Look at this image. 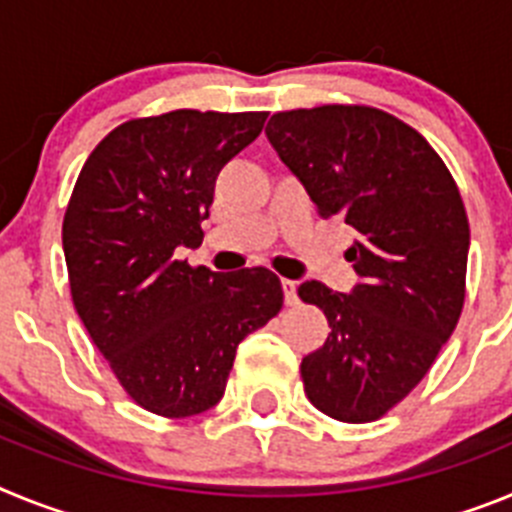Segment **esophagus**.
Masks as SVG:
<instances>
[{
	"mask_svg": "<svg viewBox=\"0 0 512 512\" xmlns=\"http://www.w3.org/2000/svg\"><path fill=\"white\" fill-rule=\"evenodd\" d=\"M282 289H284V300H287V305H295V302H297V282H295V279H282Z\"/></svg>",
	"mask_w": 512,
	"mask_h": 512,
	"instance_id": "1",
	"label": "esophagus"
}]
</instances>
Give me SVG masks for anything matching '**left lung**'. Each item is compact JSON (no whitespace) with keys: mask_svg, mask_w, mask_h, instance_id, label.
Instances as JSON below:
<instances>
[{"mask_svg":"<svg viewBox=\"0 0 512 512\" xmlns=\"http://www.w3.org/2000/svg\"><path fill=\"white\" fill-rule=\"evenodd\" d=\"M266 138L323 217L351 228V292L302 282L330 333L302 359L305 395L343 423L382 418L436 361L464 305L469 223L428 140L374 107L271 115Z\"/></svg>","mask_w":512,"mask_h":512,"instance_id":"8db88e82","label":"left lung"}]
</instances>
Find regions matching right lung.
Wrapping results in <instances>:
<instances>
[{
	"label": "right lung",
	"instance_id": "right-lung-1",
	"mask_svg": "<svg viewBox=\"0 0 512 512\" xmlns=\"http://www.w3.org/2000/svg\"><path fill=\"white\" fill-rule=\"evenodd\" d=\"M266 112L176 110L130 120L87 158L63 217L74 307L140 408L189 418L225 395L238 343L282 310L264 266L179 261L202 243L215 179Z\"/></svg>",
	"mask_w": 512,
	"mask_h": 512
}]
</instances>
